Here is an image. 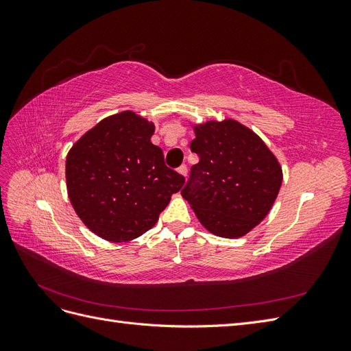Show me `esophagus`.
<instances>
[{"mask_svg":"<svg viewBox=\"0 0 351 351\" xmlns=\"http://www.w3.org/2000/svg\"><path fill=\"white\" fill-rule=\"evenodd\" d=\"M177 171H178L180 174H182L183 177H186V176H187V165H184V164H183V165H180Z\"/></svg>","mask_w":351,"mask_h":351,"instance_id":"34e87169","label":"esophagus"}]
</instances>
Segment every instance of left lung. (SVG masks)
<instances>
[{
  "instance_id": "left-lung-1",
  "label": "left lung",
  "mask_w": 351,
  "mask_h": 351,
  "mask_svg": "<svg viewBox=\"0 0 351 351\" xmlns=\"http://www.w3.org/2000/svg\"><path fill=\"white\" fill-rule=\"evenodd\" d=\"M190 149L199 162L182 190L197 219L215 236L236 239L268 215L282 183L277 158L234 120L195 125Z\"/></svg>"
}]
</instances>
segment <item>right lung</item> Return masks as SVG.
Wrapping results in <instances>:
<instances>
[{
    "instance_id": "add662e5",
    "label": "right lung",
    "mask_w": 351,
    "mask_h": 351,
    "mask_svg": "<svg viewBox=\"0 0 351 351\" xmlns=\"http://www.w3.org/2000/svg\"><path fill=\"white\" fill-rule=\"evenodd\" d=\"M155 125L133 111L107 117L73 145L67 192L79 218L114 243L151 230L184 177L164 162L151 142Z\"/></svg>"
}]
</instances>
